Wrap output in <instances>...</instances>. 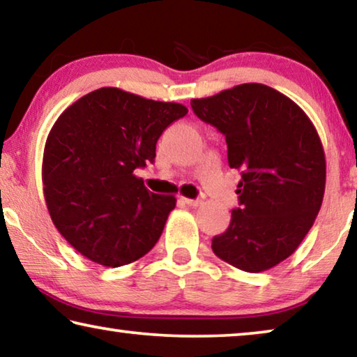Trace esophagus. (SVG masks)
<instances>
[{
    "mask_svg": "<svg viewBox=\"0 0 357 357\" xmlns=\"http://www.w3.org/2000/svg\"><path fill=\"white\" fill-rule=\"evenodd\" d=\"M179 200L184 202L185 205H190V206H197V205L202 204V200H199V199H188V197H179Z\"/></svg>",
    "mask_w": 357,
    "mask_h": 357,
    "instance_id": "obj_1",
    "label": "esophagus"
}]
</instances>
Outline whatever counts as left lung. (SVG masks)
I'll return each instance as SVG.
<instances>
[{
	"label": "left lung",
	"instance_id": "1",
	"mask_svg": "<svg viewBox=\"0 0 357 357\" xmlns=\"http://www.w3.org/2000/svg\"><path fill=\"white\" fill-rule=\"evenodd\" d=\"M190 107L225 135L229 167L242 174L238 206L213 237V252L247 273L274 268L298 248L322 205L326 155L314 125L294 100L259 83L192 99Z\"/></svg>",
	"mask_w": 357,
	"mask_h": 357
}]
</instances>
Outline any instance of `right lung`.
Wrapping results in <instances>:
<instances>
[{"label": "right lung", "instance_id": "add662e5", "mask_svg": "<svg viewBox=\"0 0 357 357\" xmlns=\"http://www.w3.org/2000/svg\"><path fill=\"white\" fill-rule=\"evenodd\" d=\"M185 114L183 104L119 88L96 89L62 112L45 146L43 190L78 253L119 268L153 248L176 199L147 190L135 169L153 163L158 137Z\"/></svg>", "mask_w": 357, "mask_h": 357}]
</instances>
